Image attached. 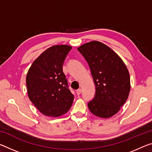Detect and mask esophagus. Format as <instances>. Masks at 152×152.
<instances>
[{"label": "esophagus", "mask_w": 152, "mask_h": 152, "mask_svg": "<svg viewBox=\"0 0 152 152\" xmlns=\"http://www.w3.org/2000/svg\"><path fill=\"white\" fill-rule=\"evenodd\" d=\"M81 92H82V90L80 89V88H79V89H78L76 91V94H77V95H80L81 94Z\"/></svg>", "instance_id": "1"}]
</instances>
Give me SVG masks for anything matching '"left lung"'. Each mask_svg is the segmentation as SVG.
I'll return each instance as SVG.
<instances>
[{"label": "left lung", "mask_w": 152, "mask_h": 152, "mask_svg": "<svg viewBox=\"0 0 152 152\" xmlns=\"http://www.w3.org/2000/svg\"><path fill=\"white\" fill-rule=\"evenodd\" d=\"M88 62L96 93L88 104L92 114L109 118L119 112L130 92L129 73L122 59L112 49L97 41L78 48Z\"/></svg>", "instance_id": "left-lung-1"}]
</instances>
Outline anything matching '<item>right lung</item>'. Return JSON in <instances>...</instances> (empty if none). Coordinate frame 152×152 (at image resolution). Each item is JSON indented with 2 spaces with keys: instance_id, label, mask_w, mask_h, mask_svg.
<instances>
[{
  "instance_id": "add662e5",
  "label": "right lung",
  "mask_w": 152,
  "mask_h": 152,
  "mask_svg": "<svg viewBox=\"0 0 152 152\" xmlns=\"http://www.w3.org/2000/svg\"><path fill=\"white\" fill-rule=\"evenodd\" d=\"M71 49L68 45L51 46L35 59L28 70V96L46 116L63 115L73 103L74 96L63 72L64 61Z\"/></svg>"
}]
</instances>
